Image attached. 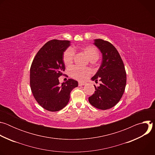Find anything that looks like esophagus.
I'll return each mask as SVG.
<instances>
[{
    "label": "esophagus",
    "mask_w": 155,
    "mask_h": 155,
    "mask_svg": "<svg viewBox=\"0 0 155 155\" xmlns=\"http://www.w3.org/2000/svg\"><path fill=\"white\" fill-rule=\"evenodd\" d=\"M86 83L85 82H81V81H80L78 83V85L79 86H83V85H85Z\"/></svg>",
    "instance_id": "1"
}]
</instances>
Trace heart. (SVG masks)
<instances>
[{
	"label": "heart",
	"instance_id": "b5f03b06",
	"mask_svg": "<svg viewBox=\"0 0 155 155\" xmlns=\"http://www.w3.org/2000/svg\"><path fill=\"white\" fill-rule=\"evenodd\" d=\"M83 50L91 61H97L99 58L97 49L94 46H86L83 48ZM75 51L72 48L66 50L63 54V61L65 65H70L74 59ZM71 74L73 77L78 80H84L89 77L91 73V70L87 68H81L77 66H74L71 68Z\"/></svg>",
	"mask_w": 155,
	"mask_h": 155
}]
</instances>
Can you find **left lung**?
I'll use <instances>...</instances> for the list:
<instances>
[{
    "label": "left lung",
    "mask_w": 155,
    "mask_h": 155,
    "mask_svg": "<svg viewBox=\"0 0 155 155\" xmlns=\"http://www.w3.org/2000/svg\"><path fill=\"white\" fill-rule=\"evenodd\" d=\"M94 44L101 51L102 60L91 80L96 82L99 80L102 83L97 87L94 85L96 91L88 101L98 109L107 110L114 107L121 99L126 87V73L121 58L112 43L95 39Z\"/></svg>",
    "instance_id": "left-lung-1"
}]
</instances>
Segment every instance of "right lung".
<instances>
[{
	"label": "right lung",
	"instance_id": "1",
	"mask_svg": "<svg viewBox=\"0 0 155 155\" xmlns=\"http://www.w3.org/2000/svg\"><path fill=\"white\" fill-rule=\"evenodd\" d=\"M71 45L69 40H51L44 45L35 55L30 69V85L38 104L50 112H57L68 105L71 91L78 81L69 79L59 84L65 64L64 52Z\"/></svg>",
	"mask_w": 155,
	"mask_h": 155
}]
</instances>
